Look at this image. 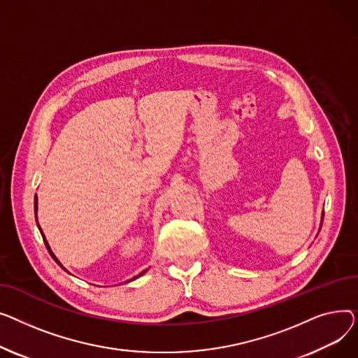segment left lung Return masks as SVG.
<instances>
[{"label": "left lung", "mask_w": 358, "mask_h": 358, "mask_svg": "<svg viewBox=\"0 0 358 358\" xmlns=\"http://www.w3.org/2000/svg\"><path fill=\"white\" fill-rule=\"evenodd\" d=\"M321 225H322V224H321Z\"/></svg>", "instance_id": "1"}]
</instances>
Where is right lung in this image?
<instances>
[{
    "mask_svg": "<svg viewBox=\"0 0 358 358\" xmlns=\"http://www.w3.org/2000/svg\"><path fill=\"white\" fill-rule=\"evenodd\" d=\"M34 214H37V198H34ZM36 220H37V215H36ZM37 225H38V224H37ZM38 229H40V233H41V237H43V241H45V244H46V247H48V251H49V253H50V256H52V257H53V260H55V262H56V263H57V264H60V263H59V260H57V259H56V256H55V255H53V251H52V250H50V247H49V243H48V241H46V238H45V234H43V231H41V228H40V227H38ZM60 266H62V264H60ZM62 267H63V266H62ZM145 271H147V270H144V271H141V273H140V275H138V276H136V278H133V280H134V279H137V278H140V276H143V275H144V273H145ZM129 282H130V280H129Z\"/></svg>",
    "mask_w": 358,
    "mask_h": 358,
    "instance_id": "1",
    "label": "right lung"
}]
</instances>
